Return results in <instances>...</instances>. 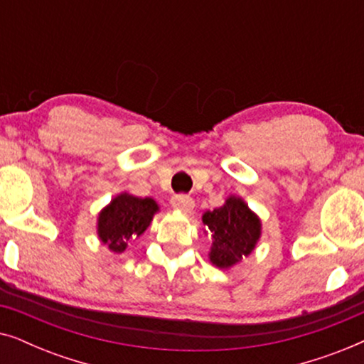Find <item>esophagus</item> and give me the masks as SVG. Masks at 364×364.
I'll list each match as a JSON object with an SVG mask.
<instances>
[{
    "instance_id": "1",
    "label": "esophagus",
    "mask_w": 364,
    "mask_h": 364,
    "mask_svg": "<svg viewBox=\"0 0 364 364\" xmlns=\"http://www.w3.org/2000/svg\"><path fill=\"white\" fill-rule=\"evenodd\" d=\"M171 203H172V207L176 208V210H181L183 213H191L193 205H196L193 198L186 196V193H178V196H173Z\"/></svg>"
}]
</instances>
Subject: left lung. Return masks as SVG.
<instances>
[{
	"label": "left lung",
	"mask_w": 364,
	"mask_h": 364,
	"mask_svg": "<svg viewBox=\"0 0 364 364\" xmlns=\"http://www.w3.org/2000/svg\"><path fill=\"white\" fill-rule=\"evenodd\" d=\"M202 220L212 235L208 257L218 268H230L248 257L255 248L262 233V223L245 202L228 197L225 205L203 213Z\"/></svg>",
	"instance_id": "8db88e82"
}]
</instances>
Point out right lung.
Here are the masks:
<instances>
[{
	"label": "right lung",
	"mask_w": 364,
	"mask_h": 364,
	"mask_svg": "<svg viewBox=\"0 0 364 364\" xmlns=\"http://www.w3.org/2000/svg\"><path fill=\"white\" fill-rule=\"evenodd\" d=\"M157 210L159 205L152 198L121 193L99 213L97 235L109 250L122 253L129 242L136 240L146 232Z\"/></svg>",
	"instance_id": "add662e5"
}]
</instances>
